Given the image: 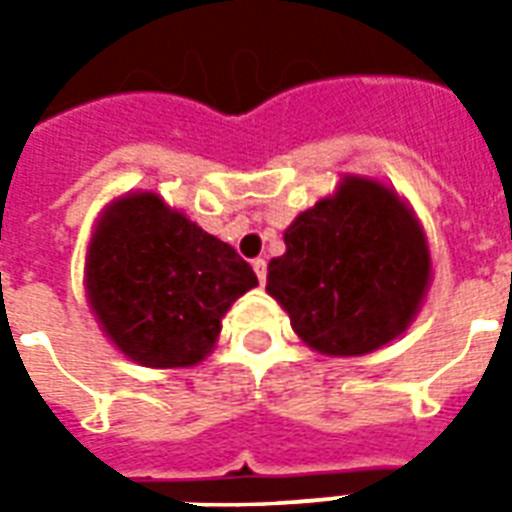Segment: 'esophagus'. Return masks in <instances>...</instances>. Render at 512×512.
<instances>
[{
    "label": "esophagus",
    "instance_id": "1",
    "mask_svg": "<svg viewBox=\"0 0 512 512\" xmlns=\"http://www.w3.org/2000/svg\"><path fill=\"white\" fill-rule=\"evenodd\" d=\"M252 268H255L260 285H266V260H263V257H257V260H252Z\"/></svg>",
    "mask_w": 512,
    "mask_h": 512
}]
</instances>
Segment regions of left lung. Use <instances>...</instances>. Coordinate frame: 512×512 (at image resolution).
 Returning <instances> with one entry per match:
<instances>
[{
  "mask_svg": "<svg viewBox=\"0 0 512 512\" xmlns=\"http://www.w3.org/2000/svg\"><path fill=\"white\" fill-rule=\"evenodd\" d=\"M433 279L417 213L392 186L343 175L285 230L268 263V296L323 356H365L406 332Z\"/></svg>",
  "mask_w": 512,
  "mask_h": 512,
  "instance_id": "8db88e82",
  "label": "left lung"
}]
</instances>
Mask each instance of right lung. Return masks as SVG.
Here are the masks:
<instances>
[{
	"label": "right lung",
	"mask_w": 512,
	"mask_h": 512,
	"mask_svg": "<svg viewBox=\"0 0 512 512\" xmlns=\"http://www.w3.org/2000/svg\"><path fill=\"white\" fill-rule=\"evenodd\" d=\"M255 285V271L233 246L156 191L109 202L84 255V296L95 321L142 367L200 365L233 301Z\"/></svg>",
	"instance_id": "add662e5"
}]
</instances>
